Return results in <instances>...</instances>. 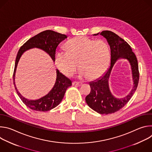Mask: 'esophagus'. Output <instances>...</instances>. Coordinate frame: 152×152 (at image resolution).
I'll use <instances>...</instances> for the list:
<instances>
[{
  "instance_id": "34e87169",
  "label": "esophagus",
  "mask_w": 152,
  "mask_h": 152,
  "mask_svg": "<svg viewBox=\"0 0 152 152\" xmlns=\"http://www.w3.org/2000/svg\"><path fill=\"white\" fill-rule=\"evenodd\" d=\"M72 84H73V85H75V86H80V85H82V83H80V82H73V83H72Z\"/></svg>"
}]
</instances>
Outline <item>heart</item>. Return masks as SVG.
<instances>
[{"label":"heart","mask_w":152,"mask_h":152,"mask_svg":"<svg viewBox=\"0 0 152 152\" xmlns=\"http://www.w3.org/2000/svg\"><path fill=\"white\" fill-rule=\"evenodd\" d=\"M67 50H57L55 62L58 70L65 76H72L77 64L78 76L95 79L101 76L109 67L111 54L109 46L103 40L80 36L69 40L65 46Z\"/></svg>","instance_id":"heart-1"}]
</instances>
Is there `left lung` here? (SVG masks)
Instances as JSON below:
<instances>
[{
    "label": "left lung",
    "mask_w": 152,
    "mask_h": 152,
    "mask_svg": "<svg viewBox=\"0 0 152 152\" xmlns=\"http://www.w3.org/2000/svg\"><path fill=\"white\" fill-rule=\"evenodd\" d=\"M101 35L106 38L111 49V63L107 71L97 79L90 82V93L85 101L92 110L100 114H109L119 111L129 101L137 90L139 81L138 64L137 57L128 43L115 33L103 31L93 35ZM120 58L127 60L132 69L133 89L123 98L115 97L110 90L109 83L110 72L116 62Z\"/></svg>",
    "instance_id": "1"
}]
</instances>
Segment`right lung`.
<instances>
[{
  "mask_svg": "<svg viewBox=\"0 0 152 152\" xmlns=\"http://www.w3.org/2000/svg\"><path fill=\"white\" fill-rule=\"evenodd\" d=\"M67 37L60 33L51 30L42 31L28 39L19 49L15 62L13 75V82L15 89L19 97L30 109L45 112L56 107L62 101L67 89L72 85V81L65 76L58 69H56V79L52 90L45 96L37 100H29L25 98L18 91L15 82V73L19 60L23 53L31 49L38 48L45 51L55 62L56 49L59 43Z\"/></svg>",
  "mask_w": 152,
  "mask_h": 152,
  "instance_id": "1",
  "label": "right lung"
}]
</instances>
